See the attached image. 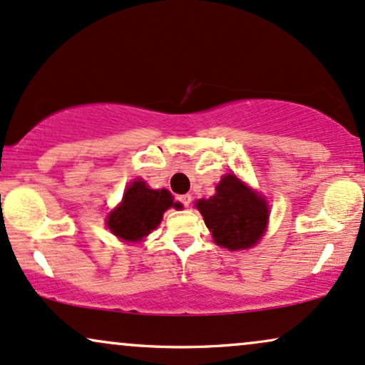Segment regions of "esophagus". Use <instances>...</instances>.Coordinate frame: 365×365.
<instances>
[{
	"mask_svg": "<svg viewBox=\"0 0 365 365\" xmlns=\"http://www.w3.org/2000/svg\"><path fill=\"white\" fill-rule=\"evenodd\" d=\"M178 200H179V203H181V205L184 206V208H187V206L191 205L192 196H191V195H181V196L178 197Z\"/></svg>",
	"mask_w": 365,
	"mask_h": 365,
	"instance_id": "esophagus-1",
	"label": "esophagus"
}]
</instances>
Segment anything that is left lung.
Listing matches in <instances>:
<instances>
[{
    "label": "left lung",
    "mask_w": 365,
    "mask_h": 365,
    "mask_svg": "<svg viewBox=\"0 0 365 365\" xmlns=\"http://www.w3.org/2000/svg\"><path fill=\"white\" fill-rule=\"evenodd\" d=\"M197 210L218 245L230 250L249 249L262 237L269 220L264 197L247 187L237 175H223L217 195L200 200Z\"/></svg>",
    "instance_id": "left-lung-1"
}]
</instances>
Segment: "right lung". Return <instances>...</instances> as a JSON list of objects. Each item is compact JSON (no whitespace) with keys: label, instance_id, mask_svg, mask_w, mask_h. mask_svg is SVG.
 Returning a JSON list of instances; mask_svg holds the SVG:
<instances>
[{"label":"right lung","instance_id":"add662e5","mask_svg":"<svg viewBox=\"0 0 365 365\" xmlns=\"http://www.w3.org/2000/svg\"><path fill=\"white\" fill-rule=\"evenodd\" d=\"M173 205L169 191L148 190L143 181H135L125 191L121 205L108 217V228L123 240H142L155 230L164 211Z\"/></svg>","mask_w":365,"mask_h":365}]
</instances>
